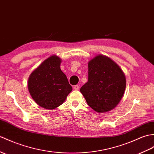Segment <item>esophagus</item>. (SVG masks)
<instances>
[{
	"label": "esophagus",
	"mask_w": 154,
	"mask_h": 154,
	"mask_svg": "<svg viewBox=\"0 0 154 154\" xmlns=\"http://www.w3.org/2000/svg\"><path fill=\"white\" fill-rule=\"evenodd\" d=\"M73 88L75 90H76V91H78L79 89V85H75Z\"/></svg>",
	"instance_id": "34e87169"
}]
</instances>
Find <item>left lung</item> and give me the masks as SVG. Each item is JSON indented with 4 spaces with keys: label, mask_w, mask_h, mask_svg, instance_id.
<instances>
[{
    "label": "left lung",
    "mask_w": 154,
    "mask_h": 154,
    "mask_svg": "<svg viewBox=\"0 0 154 154\" xmlns=\"http://www.w3.org/2000/svg\"><path fill=\"white\" fill-rule=\"evenodd\" d=\"M88 81L80 89L88 105L96 112L115 108L124 94L125 75L108 57L98 55L88 63Z\"/></svg>",
    "instance_id": "8db88e82"
}]
</instances>
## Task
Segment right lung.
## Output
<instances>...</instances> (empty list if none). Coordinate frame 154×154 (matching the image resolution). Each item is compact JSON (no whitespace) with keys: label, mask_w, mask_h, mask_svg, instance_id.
<instances>
[{"label":"right lung","mask_w":154,"mask_h":154,"mask_svg":"<svg viewBox=\"0 0 154 154\" xmlns=\"http://www.w3.org/2000/svg\"><path fill=\"white\" fill-rule=\"evenodd\" d=\"M61 62L58 56H50L29 77V92L35 102L43 108L54 109L62 105L72 91L60 67Z\"/></svg>","instance_id":"right-lung-1"}]
</instances>
